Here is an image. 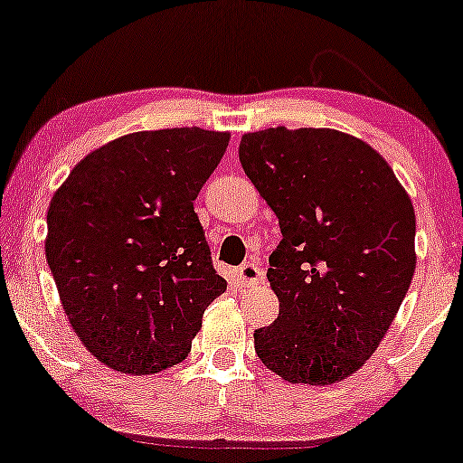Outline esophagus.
<instances>
[{
	"mask_svg": "<svg viewBox=\"0 0 463 463\" xmlns=\"http://www.w3.org/2000/svg\"><path fill=\"white\" fill-rule=\"evenodd\" d=\"M237 279H239V283H241L243 287L259 285V283H261V279H263V269L259 268L257 263L248 261V263H243L241 268L237 269Z\"/></svg>",
	"mask_w": 463,
	"mask_h": 463,
	"instance_id": "obj_1",
	"label": "esophagus"
}]
</instances>
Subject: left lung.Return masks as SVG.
<instances>
[{
	"instance_id": "1",
	"label": "left lung",
	"mask_w": 463,
	"mask_h": 463,
	"mask_svg": "<svg viewBox=\"0 0 463 463\" xmlns=\"http://www.w3.org/2000/svg\"><path fill=\"white\" fill-rule=\"evenodd\" d=\"M239 161L283 232L268 268L279 317L254 331V350L289 383H339L374 354L411 285V198L374 147L333 128L248 132Z\"/></svg>"
}]
</instances>
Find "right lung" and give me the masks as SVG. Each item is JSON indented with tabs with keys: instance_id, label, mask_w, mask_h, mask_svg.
Masks as SVG:
<instances>
[{
	"instance_id": "obj_1",
	"label": "right lung",
	"mask_w": 463,
	"mask_h": 463,
	"mask_svg": "<svg viewBox=\"0 0 463 463\" xmlns=\"http://www.w3.org/2000/svg\"><path fill=\"white\" fill-rule=\"evenodd\" d=\"M231 135L143 130L71 169L47 209L45 259L84 348L124 374H156L191 353L226 291L194 200Z\"/></svg>"
}]
</instances>
